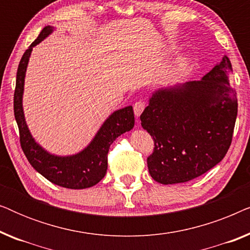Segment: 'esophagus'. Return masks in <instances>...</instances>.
Wrapping results in <instances>:
<instances>
[{
  "instance_id": "obj_1",
  "label": "esophagus",
  "mask_w": 250,
  "mask_h": 250,
  "mask_svg": "<svg viewBox=\"0 0 250 250\" xmlns=\"http://www.w3.org/2000/svg\"><path fill=\"white\" fill-rule=\"evenodd\" d=\"M145 108H146L145 101H142V100L136 101L134 104V114H135V116H138V117H139V116L142 114V111L145 110Z\"/></svg>"
}]
</instances>
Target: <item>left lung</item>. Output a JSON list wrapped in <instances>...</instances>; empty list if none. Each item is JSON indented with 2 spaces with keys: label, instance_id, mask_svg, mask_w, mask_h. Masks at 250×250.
<instances>
[{
  "label": "left lung",
  "instance_id": "obj_1",
  "mask_svg": "<svg viewBox=\"0 0 250 250\" xmlns=\"http://www.w3.org/2000/svg\"><path fill=\"white\" fill-rule=\"evenodd\" d=\"M227 56L201 81L160 88L140 116L152 136L149 173L162 184L203 175L227 155L238 114L237 93L229 83Z\"/></svg>",
  "mask_w": 250,
  "mask_h": 250
}]
</instances>
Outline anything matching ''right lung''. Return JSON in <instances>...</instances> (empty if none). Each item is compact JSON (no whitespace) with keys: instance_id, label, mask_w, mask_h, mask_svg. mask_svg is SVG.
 Returning a JSON list of instances; mask_svg holds the SVG:
<instances>
[{"instance_id":"1","label":"right lung","mask_w":250,"mask_h":250,"mask_svg":"<svg viewBox=\"0 0 250 250\" xmlns=\"http://www.w3.org/2000/svg\"><path fill=\"white\" fill-rule=\"evenodd\" d=\"M52 32L53 27H44L39 37L25 51L18 66L13 110L19 128L20 146L30 165L50 182L67 189H86L95 186L104 177L108 168L109 148L119 135L133 128L134 112L132 105L112 112L95 134L90 145L76 155L66 157L51 155L39 143H36L27 127L25 116H23V83H25L27 64L33 47L42 42Z\"/></svg>"}]
</instances>
